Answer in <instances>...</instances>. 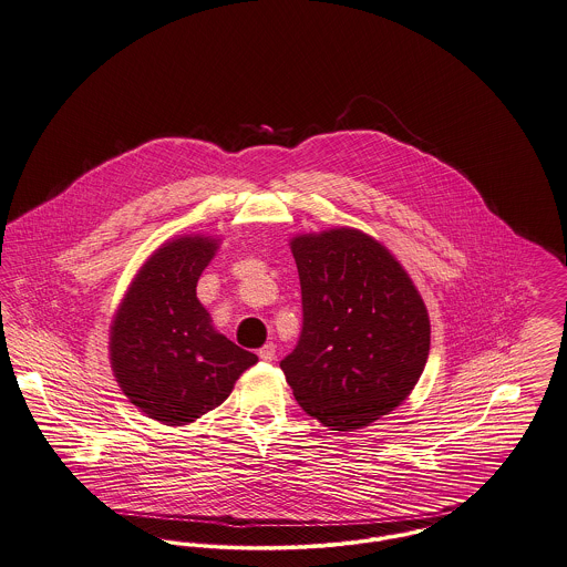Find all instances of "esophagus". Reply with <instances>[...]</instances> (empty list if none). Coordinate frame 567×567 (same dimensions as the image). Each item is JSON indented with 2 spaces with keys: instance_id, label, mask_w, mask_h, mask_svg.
<instances>
[{
  "instance_id": "34e87169",
  "label": "esophagus",
  "mask_w": 567,
  "mask_h": 567,
  "mask_svg": "<svg viewBox=\"0 0 567 567\" xmlns=\"http://www.w3.org/2000/svg\"><path fill=\"white\" fill-rule=\"evenodd\" d=\"M259 360L261 361H272L275 360V344L272 342H268V344H264L261 349L258 351Z\"/></svg>"
}]
</instances>
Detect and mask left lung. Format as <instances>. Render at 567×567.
<instances>
[{
    "label": "left lung",
    "mask_w": 567,
    "mask_h": 567,
    "mask_svg": "<svg viewBox=\"0 0 567 567\" xmlns=\"http://www.w3.org/2000/svg\"><path fill=\"white\" fill-rule=\"evenodd\" d=\"M303 329L281 360L297 403L331 431L396 410L429 358L431 324L410 275L381 243L338 227L290 243Z\"/></svg>",
    "instance_id": "left-lung-1"
}]
</instances>
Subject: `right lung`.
Masks as SVG:
<instances>
[{"instance_id":"right-lung-1","label":"right lung","mask_w":567,"mask_h":567,"mask_svg":"<svg viewBox=\"0 0 567 567\" xmlns=\"http://www.w3.org/2000/svg\"><path fill=\"white\" fill-rule=\"evenodd\" d=\"M218 243L182 236L143 264L110 327V363L123 394L168 426L218 408L258 355L212 327L197 281Z\"/></svg>"}]
</instances>
